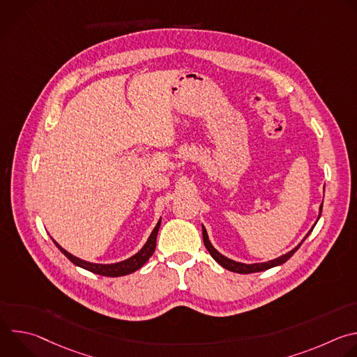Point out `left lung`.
I'll return each instance as SVG.
<instances>
[{
	"label": "left lung",
	"instance_id": "left-lung-1",
	"mask_svg": "<svg viewBox=\"0 0 357 357\" xmlns=\"http://www.w3.org/2000/svg\"><path fill=\"white\" fill-rule=\"evenodd\" d=\"M321 213H322V205H321V208H319V216H318V220H319V218H321ZM317 220V222H318ZM317 225V223H315ZM315 226H312V229H314ZM312 229L307 233V236L303 237V240L307 238L308 236H310V233L312 231ZM202 234H203V243H205V247L208 248V251H209V254L211 256L223 267V268H226V270H229V271H233V273H238V274H250V273H260V271H266V270H268V268H273V267H277V266H281V264H284L288 259H291L292 256H294V252L301 247V244L303 243V240L295 247V248H292L291 251H288L287 254H282L281 257H278V259H274V260H271V261H267V263H256V264H244V263H238V261H234V260H230V259H227V257H225L223 254H220L213 245H212V243H211V240H209V236H208V231H206V229H205V226L202 225Z\"/></svg>",
	"mask_w": 357,
	"mask_h": 357
}]
</instances>
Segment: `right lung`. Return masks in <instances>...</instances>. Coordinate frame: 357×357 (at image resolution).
Listing matches in <instances>:
<instances>
[{
    "label": "right lung",
    "mask_w": 357,
    "mask_h": 357,
    "mask_svg": "<svg viewBox=\"0 0 357 357\" xmlns=\"http://www.w3.org/2000/svg\"><path fill=\"white\" fill-rule=\"evenodd\" d=\"M161 226V219L158 220L157 226L152 230V233L149 234L146 243L142 245V248L134 254L132 257L120 261V263H113V264H96V263H90V261H84L82 259H77L73 254H70L69 251H66L65 248H62L55 240L54 243L56 244V247L65 254V256L77 267H82L90 273L98 274V275H105V277H121V275H127L131 274L137 270H139L148 260L149 257L154 254L155 247H157V236H158V230Z\"/></svg>",
    "instance_id": "obj_1"
}]
</instances>
